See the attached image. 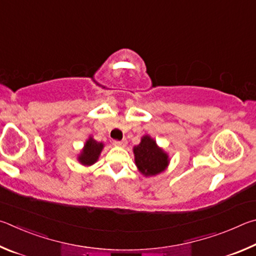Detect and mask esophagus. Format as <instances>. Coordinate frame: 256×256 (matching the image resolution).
<instances>
[{
	"mask_svg": "<svg viewBox=\"0 0 256 256\" xmlns=\"http://www.w3.org/2000/svg\"><path fill=\"white\" fill-rule=\"evenodd\" d=\"M114 145L116 146H120V147H124L126 146V140H114Z\"/></svg>",
	"mask_w": 256,
	"mask_h": 256,
	"instance_id": "34e87169",
	"label": "esophagus"
}]
</instances>
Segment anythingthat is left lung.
<instances>
[{
    "instance_id": "1",
    "label": "left lung",
    "mask_w": 256,
    "mask_h": 256,
    "mask_svg": "<svg viewBox=\"0 0 256 256\" xmlns=\"http://www.w3.org/2000/svg\"><path fill=\"white\" fill-rule=\"evenodd\" d=\"M135 163L145 176H153L163 172L168 165V155L156 145L150 136L142 138L140 144L134 147Z\"/></svg>"
}]
</instances>
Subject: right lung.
Listing matches in <instances>:
<instances>
[{
  "instance_id": "1",
  "label": "right lung",
  "mask_w": 256,
  "mask_h": 256,
  "mask_svg": "<svg viewBox=\"0 0 256 256\" xmlns=\"http://www.w3.org/2000/svg\"><path fill=\"white\" fill-rule=\"evenodd\" d=\"M102 148V142H98L96 140H94L92 137H90L86 142H85L84 148L78 155V162L83 165H86V166L94 164L98 160V156H100Z\"/></svg>"
}]
</instances>
